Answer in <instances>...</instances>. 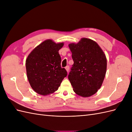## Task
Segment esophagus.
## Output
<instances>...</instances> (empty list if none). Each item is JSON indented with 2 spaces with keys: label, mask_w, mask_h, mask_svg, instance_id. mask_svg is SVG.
<instances>
[{
  "label": "esophagus",
  "mask_w": 132,
  "mask_h": 132,
  "mask_svg": "<svg viewBox=\"0 0 132 132\" xmlns=\"http://www.w3.org/2000/svg\"><path fill=\"white\" fill-rule=\"evenodd\" d=\"M65 68V69H66V70H67V72H68V71H69V67L68 65V66H66Z\"/></svg>",
  "instance_id": "esophagus-1"
}]
</instances>
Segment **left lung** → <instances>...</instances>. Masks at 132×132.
Masks as SVG:
<instances>
[{
    "mask_svg": "<svg viewBox=\"0 0 132 132\" xmlns=\"http://www.w3.org/2000/svg\"><path fill=\"white\" fill-rule=\"evenodd\" d=\"M74 61L68 75L73 90L80 96L89 97L97 93L105 77L107 59L95 41L82 38L68 45Z\"/></svg>",
    "mask_w": 132,
    "mask_h": 132,
    "instance_id": "left-lung-1",
    "label": "left lung"
}]
</instances>
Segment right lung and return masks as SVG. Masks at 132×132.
<instances>
[{
  "label": "right lung",
  "instance_id": "1",
  "mask_svg": "<svg viewBox=\"0 0 132 132\" xmlns=\"http://www.w3.org/2000/svg\"><path fill=\"white\" fill-rule=\"evenodd\" d=\"M64 43L47 39L32 51L26 60L28 80L37 94L46 96L58 89L67 72L61 65L59 50Z\"/></svg>",
  "mask_w": 132,
  "mask_h": 132
}]
</instances>
